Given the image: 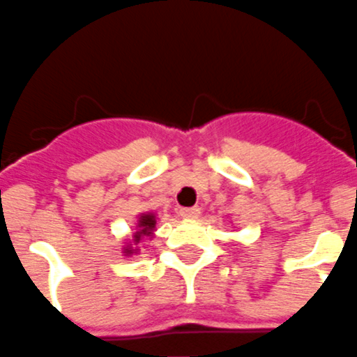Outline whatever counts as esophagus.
Instances as JSON below:
<instances>
[{
    "instance_id": "34e87169",
    "label": "esophagus",
    "mask_w": 357,
    "mask_h": 357,
    "mask_svg": "<svg viewBox=\"0 0 357 357\" xmlns=\"http://www.w3.org/2000/svg\"><path fill=\"white\" fill-rule=\"evenodd\" d=\"M178 213H181V216L185 218V220H193V218H199L200 208H197V206L195 208H182Z\"/></svg>"
}]
</instances>
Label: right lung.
Wrapping results in <instances>:
<instances>
[{"label": "right lung", "instance_id": "right-lung-1", "mask_svg": "<svg viewBox=\"0 0 357 357\" xmlns=\"http://www.w3.org/2000/svg\"><path fill=\"white\" fill-rule=\"evenodd\" d=\"M155 224H157V220H155V216L153 215H142L141 218H139V224H137V233L135 236H133V243H139L142 240V236H149L151 234V231H153ZM137 249H132V248H126L124 249V252L126 255H132V252H135Z\"/></svg>", "mask_w": 357, "mask_h": 357}]
</instances>
